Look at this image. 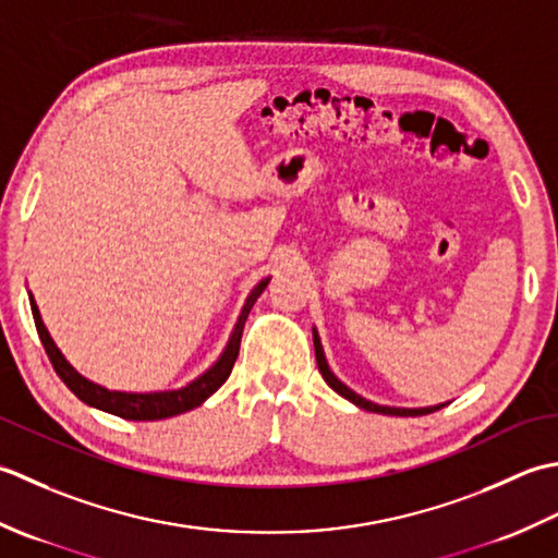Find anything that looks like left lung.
Listing matches in <instances>:
<instances>
[{"instance_id": "left-lung-1", "label": "left lung", "mask_w": 558, "mask_h": 558, "mask_svg": "<svg viewBox=\"0 0 558 558\" xmlns=\"http://www.w3.org/2000/svg\"><path fill=\"white\" fill-rule=\"evenodd\" d=\"M313 342H315V361H317V368H320V373H323L325 383H327L329 388H332L337 395H342L344 400L354 402V404H356V407H361V409H366V412H375V414H388V416H424V414L436 412V409H440V407H446V404H436V407L402 409V407H380V404H375V402L363 400L361 395H356L354 390L347 388V385H344L342 380H339L332 371H329V366H327V359H325V351H323V344H320V337H317L315 329H313Z\"/></svg>"}]
</instances>
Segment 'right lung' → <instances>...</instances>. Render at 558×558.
I'll list each match as a JSON object with an SVG mask.
<instances>
[{
  "label": "right lung",
  "mask_w": 558,
  "mask_h": 558,
  "mask_svg": "<svg viewBox=\"0 0 558 558\" xmlns=\"http://www.w3.org/2000/svg\"><path fill=\"white\" fill-rule=\"evenodd\" d=\"M267 283H269V279H263L253 291H250L243 311H241V317H238L229 344H226L219 361H216L207 373H202L197 380L185 385V388L166 390V392H118V390L100 388V385L86 380L82 373H76L72 368V363H66L62 351L57 349V344L52 342L50 332L43 325V317H40L36 301H33V295H31V311H33V320H36L40 342H43L45 351H48L57 375H60L66 388H70L78 397V400L86 402L88 407L104 409V412L116 414L120 418H130V422H158V418L178 416L183 412H190V409L199 407L204 400H207V397H211L226 383V378L231 375L233 363L238 359V349H241V337H243V327H245V320L250 315V308H253L255 301L259 299V293L267 289Z\"/></svg>",
  "instance_id": "add662e5"
}]
</instances>
